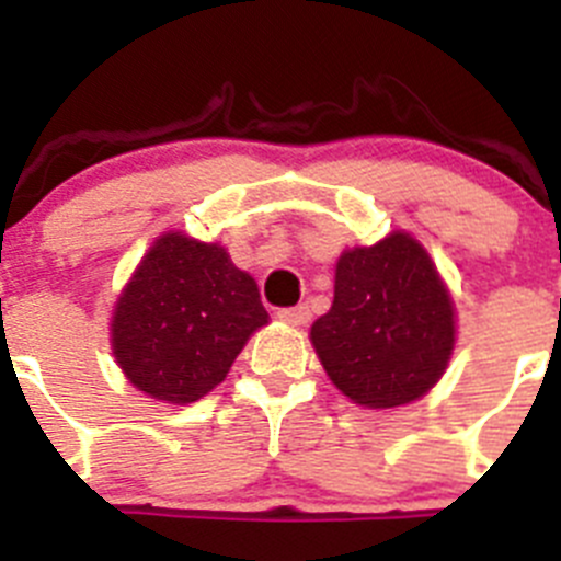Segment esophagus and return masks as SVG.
Here are the masks:
<instances>
[{
	"label": "esophagus",
	"mask_w": 561,
	"mask_h": 561,
	"mask_svg": "<svg viewBox=\"0 0 561 561\" xmlns=\"http://www.w3.org/2000/svg\"><path fill=\"white\" fill-rule=\"evenodd\" d=\"M309 317H311V311H309V306H306V304L277 311V320H280V323H286V325H306V323H309Z\"/></svg>",
	"instance_id": "obj_1"
}]
</instances>
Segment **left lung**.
<instances>
[{
  "label": "left lung",
  "instance_id": "8db88e82",
  "mask_svg": "<svg viewBox=\"0 0 561 561\" xmlns=\"http://www.w3.org/2000/svg\"><path fill=\"white\" fill-rule=\"evenodd\" d=\"M325 374L354 404L388 410L421 399L455 348V306L410 232L336 261L334 304L311 325Z\"/></svg>",
  "mask_w": 561,
  "mask_h": 561
}]
</instances>
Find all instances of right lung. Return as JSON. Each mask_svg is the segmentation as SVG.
Listing matches in <instances>:
<instances>
[{
    "mask_svg": "<svg viewBox=\"0 0 561 561\" xmlns=\"http://www.w3.org/2000/svg\"><path fill=\"white\" fill-rule=\"evenodd\" d=\"M266 320L255 280L225 247L165 232L117 297L112 351L134 388L168 404H191L225 381Z\"/></svg>",
    "mask_w": 561,
    "mask_h": 561,
    "instance_id": "right-lung-1",
    "label": "right lung"
}]
</instances>
